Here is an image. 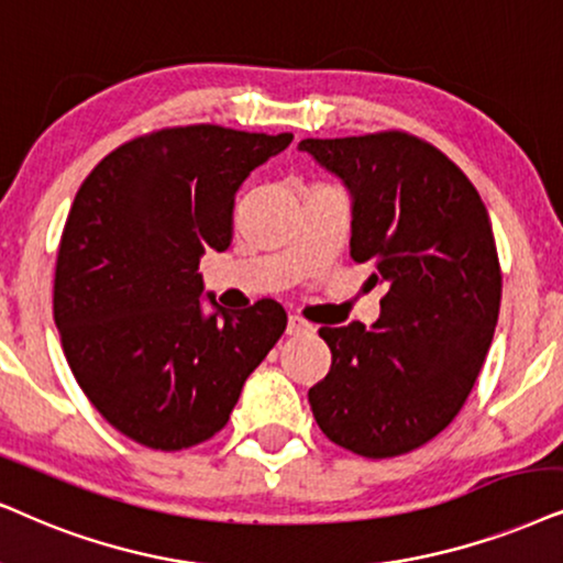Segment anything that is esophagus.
<instances>
[{"instance_id": "1", "label": "esophagus", "mask_w": 563, "mask_h": 563, "mask_svg": "<svg viewBox=\"0 0 563 563\" xmlns=\"http://www.w3.org/2000/svg\"><path fill=\"white\" fill-rule=\"evenodd\" d=\"M309 330H311V324L306 322V319L296 317V314L288 317V327H286L288 334H301V332H309Z\"/></svg>"}]
</instances>
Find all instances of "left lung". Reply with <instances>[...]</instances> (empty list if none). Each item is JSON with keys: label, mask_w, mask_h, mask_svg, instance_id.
<instances>
[{"label": "left lung", "mask_w": 563, "mask_h": 563, "mask_svg": "<svg viewBox=\"0 0 563 563\" xmlns=\"http://www.w3.org/2000/svg\"><path fill=\"white\" fill-rule=\"evenodd\" d=\"M351 191V257L387 294L368 327H322L332 366L309 389L324 437L397 457L452 423L471 395L501 303L486 205L444 153L408 132L301 140Z\"/></svg>", "instance_id": "obj_1"}]
</instances>
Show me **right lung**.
Returning <instances> with one entry per match:
<instances>
[{"mask_svg":"<svg viewBox=\"0 0 563 563\" xmlns=\"http://www.w3.org/2000/svg\"><path fill=\"white\" fill-rule=\"evenodd\" d=\"M294 134L218 124L124 142L77 191L59 241L54 322L77 384L113 429L176 452L229 423L246 376L286 332V311H202L199 260L225 252L233 199Z\"/></svg>","mask_w":563,"mask_h":563,"instance_id":"1","label":"right lung"}]
</instances>
